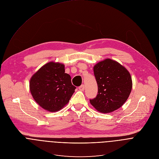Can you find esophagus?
<instances>
[{"mask_svg": "<svg viewBox=\"0 0 159 159\" xmlns=\"http://www.w3.org/2000/svg\"><path fill=\"white\" fill-rule=\"evenodd\" d=\"M79 90H80V91H84V89H85V86L84 85V84H82V85H81L79 88Z\"/></svg>", "mask_w": 159, "mask_h": 159, "instance_id": "34e87169", "label": "esophagus"}]
</instances>
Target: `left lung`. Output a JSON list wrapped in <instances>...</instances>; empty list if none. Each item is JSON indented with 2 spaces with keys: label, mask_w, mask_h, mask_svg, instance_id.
<instances>
[{
  "label": "left lung",
  "mask_w": 159,
  "mask_h": 159,
  "mask_svg": "<svg viewBox=\"0 0 159 159\" xmlns=\"http://www.w3.org/2000/svg\"><path fill=\"white\" fill-rule=\"evenodd\" d=\"M98 94L90 103L98 111L112 112L128 99L132 88L130 74L120 63L110 59L99 62L93 68Z\"/></svg>",
  "instance_id": "left-lung-1"
}]
</instances>
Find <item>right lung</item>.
<instances>
[{"mask_svg": "<svg viewBox=\"0 0 159 159\" xmlns=\"http://www.w3.org/2000/svg\"><path fill=\"white\" fill-rule=\"evenodd\" d=\"M29 85L34 100L50 112L58 111L66 105L76 89L65 73V65L54 62L47 63L34 73Z\"/></svg>", "mask_w": 159, "mask_h": 159, "instance_id": "right-lung-1", "label": "right lung"}]
</instances>
